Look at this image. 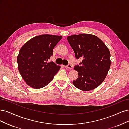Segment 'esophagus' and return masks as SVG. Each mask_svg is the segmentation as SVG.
I'll return each instance as SVG.
<instances>
[{
    "mask_svg": "<svg viewBox=\"0 0 129 129\" xmlns=\"http://www.w3.org/2000/svg\"><path fill=\"white\" fill-rule=\"evenodd\" d=\"M65 68L66 69H72V65L71 64H68V65L65 66Z\"/></svg>",
    "mask_w": 129,
    "mask_h": 129,
    "instance_id": "34e87169",
    "label": "esophagus"
}]
</instances>
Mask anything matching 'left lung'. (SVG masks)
I'll return each instance as SVG.
<instances>
[{"mask_svg": "<svg viewBox=\"0 0 129 129\" xmlns=\"http://www.w3.org/2000/svg\"><path fill=\"white\" fill-rule=\"evenodd\" d=\"M77 59L83 60L74 69L78 77L73 81L77 88L88 91L98 87L105 79L110 67V53L98 37L89 34L73 35L67 37Z\"/></svg>", "mask_w": 129, "mask_h": 129, "instance_id": "8db88e82", "label": "left lung"}]
</instances>
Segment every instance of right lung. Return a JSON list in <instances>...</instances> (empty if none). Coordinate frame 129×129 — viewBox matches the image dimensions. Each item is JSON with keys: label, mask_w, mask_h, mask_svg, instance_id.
I'll return each instance as SVG.
<instances>
[{"label": "right lung", "mask_w": 129, "mask_h": 129, "mask_svg": "<svg viewBox=\"0 0 129 129\" xmlns=\"http://www.w3.org/2000/svg\"><path fill=\"white\" fill-rule=\"evenodd\" d=\"M61 38V36L39 35L29 40L20 49L17 57L18 70L28 86L41 88L53 80L60 66L48 61Z\"/></svg>", "instance_id": "obj_1"}]
</instances>
